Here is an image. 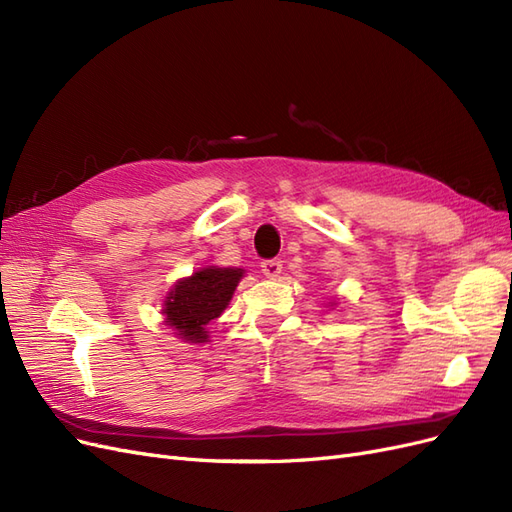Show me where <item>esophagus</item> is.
I'll return each mask as SVG.
<instances>
[{
  "label": "esophagus",
  "mask_w": 512,
  "mask_h": 512,
  "mask_svg": "<svg viewBox=\"0 0 512 512\" xmlns=\"http://www.w3.org/2000/svg\"><path fill=\"white\" fill-rule=\"evenodd\" d=\"M260 269L267 277H277L282 273V260L280 258H269L260 262Z\"/></svg>",
  "instance_id": "34e87169"
}]
</instances>
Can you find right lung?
Masks as SVG:
<instances>
[{
    "instance_id": "add662e5",
    "label": "right lung",
    "mask_w": 512,
    "mask_h": 512,
    "mask_svg": "<svg viewBox=\"0 0 512 512\" xmlns=\"http://www.w3.org/2000/svg\"><path fill=\"white\" fill-rule=\"evenodd\" d=\"M241 277L243 269L209 267L181 280L164 303L168 327L185 342H207L205 327L224 312Z\"/></svg>"
}]
</instances>
